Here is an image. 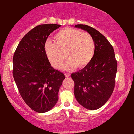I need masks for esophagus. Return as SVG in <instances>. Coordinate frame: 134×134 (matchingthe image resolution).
Segmentation results:
<instances>
[{
	"instance_id": "obj_1",
	"label": "esophagus",
	"mask_w": 134,
	"mask_h": 134,
	"mask_svg": "<svg viewBox=\"0 0 134 134\" xmlns=\"http://www.w3.org/2000/svg\"><path fill=\"white\" fill-rule=\"evenodd\" d=\"M64 75H65V76L66 77V78H68V77L70 76V73H65Z\"/></svg>"
}]
</instances>
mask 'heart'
<instances>
[{
  "label": "heart",
  "mask_w": 134,
  "mask_h": 134,
  "mask_svg": "<svg viewBox=\"0 0 134 134\" xmlns=\"http://www.w3.org/2000/svg\"><path fill=\"white\" fill-rule=\"evenodd\" d=\"M95 49V41L90 34L69 27L60 30L54 35V42L48 41L45 44L47 57L55 68H60L66 56L69 58L64 66L66 70L87 66L93 58Z\"/></svg>",
  "instance_id": "heart-1"
}]
</instances>
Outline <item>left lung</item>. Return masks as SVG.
Segmentation results:
<instances>
[{
    "mask_svg": "<svg viewBox=\"0 0 134 134\" xmlns=\"http://www.w3.org/2000/svg\"><path fill=\"white\" fill-rule=\"evenodd\" d=\"M75 27L87 31L95 41L92 60L82 70L71 74L76 100L86 109L94 110L102 107L112 94L117 61L112 46L103 34L87 25L77 24Z\"/></svg>",
    "mask_w": 134,
    "mask_h": 134,
    "instance_id": "left-lung-1",
    "label": "left lung"
}]
</instances>
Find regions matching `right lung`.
Returning a JSON list of instances; mask_svg holds the SVG:
<instances>
[{
  "label": "right lung",
  "mask_w": 134,
  "mask_h": 134,
  "mask_svg": "<svg viewBox=\"0 0 134 134\" xmlns=\"http://www.w3.org/2000/svg\"><path fill=\"white\" fill-rule=\"evenodd\" d=\"M61 26L41 24L21 39L13 56L14 79L20 96L31 109L44 113L58 100V92L65 76L51 66L45 51L49 34Z\"/></svg>",
  "instance_id": "obj_1"
}]
</instances>
